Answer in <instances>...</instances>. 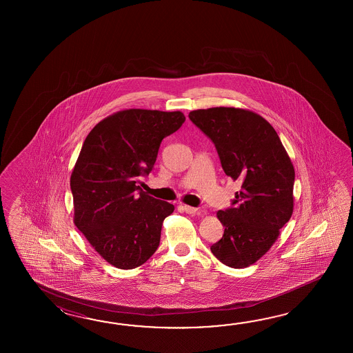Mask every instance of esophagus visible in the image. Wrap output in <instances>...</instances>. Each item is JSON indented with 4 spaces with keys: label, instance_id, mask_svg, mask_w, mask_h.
I'll return each mask as SVG.
<instances>
[{
    "label": "esophagus",
    "instance_id": "obj_1",
    "mask_svg": "<svg viewBox=\"0 0 353 353\" xmlns=\"http://www.w3.org/2000/svg\"><path fill=\"white\" fill-rule=\"evenodd\" d=\"M183 210H184V212L188 213V214H195V213L198 212V208L190 207V205H187V204H184V205H183Z\"/></svg>",
    "mask_w": 353,
    "mask_h": 353
}]
</instances>
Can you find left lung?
Returning <instances> with one entry per match:
<instances>
[{"mask_svg": "<svg viewBox=\"0 0 353 353\" xmlns=\"http://www.w3.org/2000/svg\"><path fill=\"white\" fill-rule=\"evenodd\" d=\"M189 119L216 145L225 175L241 181L234 207L217 212L225 233L210 251L230 268H248L270 250L293 214V163L274 128L250 110L213 107L192 111Z\"/></svg>", "mask_w": 353, "mask_h": 353, "instance_id": "left-lung-1", "label": "left lung"}]
</instances>
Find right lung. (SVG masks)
I'll return each mask as SVG.
<instances>
[{
  "label": "right lung",
  "instance_id": "right-lung-1",
  "mask_svg": "<svg viewBox=\"0 0 353 353\" xmlns=\"http://www.w3.org/2000/svg\"><path fill=\"white\" fill-rule=\"evenodd\" d=\"M184 121L180 111L130 108L98 122L83 143L70 175L74 225L117 269H135L159 248L174 205L143 192L140 176L150 173L163 139Z\"/></svg>",
  "mask_w": 353,
  "mask_h": 353
}]
</instances>
